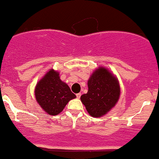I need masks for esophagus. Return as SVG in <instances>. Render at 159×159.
I'll return each instance as SVG.
<instances>
[{
	"label": "esophagus",
	"instance_id": "1",
	"mask_svg": "<svg viewBox=\"0 0 159 159\" xmlns=\"http://www.w3.org/2000/svg\"><path fill=\"white\" fill-rule=\"evenodd\" d=\"M81 93H77V94H76V97H77V98H80V97H81Z\"/></svg>",
	"mask_w": 159,
	"mask_h": 159
}]
</instances>
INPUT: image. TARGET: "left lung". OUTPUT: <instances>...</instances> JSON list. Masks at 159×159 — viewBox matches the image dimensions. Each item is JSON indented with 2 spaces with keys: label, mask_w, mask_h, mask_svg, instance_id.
<instances>
[{
  "label": "left lung",
  "mask_w": 159,
  "mask_h": 159,
  "mask_svg": "<svg viewBox=\"0 0 159 159\" xmlns=\"http://www.w3.org/2000/svg\"><path fill=\"white\" fill-rule=\"evenodd\" d=\"M88 92L81 101L91 116L99 118L107 114L118 102L120 86L118 79L107 69L100 66L88 81Z\"/></svg>",
  "instance_id": "obj_1"
}]
</instances>
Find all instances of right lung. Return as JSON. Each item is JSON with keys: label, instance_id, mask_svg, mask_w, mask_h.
I'll return each instance as SVG.
<instances>
[{"label": "right lung", "instance_id": "obj_1", "mask_svg": "<svg viewBox=\"0 0 159 159\" xmlns=\"http://www.w3.org/2000/svg\"><path fill=\"white\" fill-rule=\"evenodd\" d=\"M35 95L41 107L52 116L62 112L69 101L76 98L69 86L60 79L58 72L54 70L47 72L38 82Z\"/></svg>", "mask_w": 159, "mask_h": 159}]
</instances>
